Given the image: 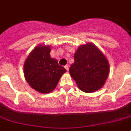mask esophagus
Instances as JSON below:
<instances>
[{
    "instance_id": "1",
    "label": "esophagus",
    "mask_w": 131,
    "mask_h": 131,
    "mask_svg": "<svg viewBox=\"0 0 131 131\" xmlns=\"http://www.w3.org/2000/svg\"><path fill=\"white\" fill-rule=\"evenodd\" d=\"M65 68H66V70H67V71H69V66H68V65H67V66H65Z\"/></svg>"
}]
</instances>
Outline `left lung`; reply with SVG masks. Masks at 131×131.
Returning a JSON list of instances; mask_svg holds the SVG:
<instances>
[{"label": "left lung", "mask_w": 131, "mask_h": 131, "mask_svg": "<svg viewBox=\"0 0 131 131\" xmlns=\"http://www.w3.org/2000/svg\"><path fill=\"white\" fill-rule=\"evenodd\" d=\"M74 60L70 73L79 89L93 93L102 88L109 76V63L97 47L91 42L79 46Z\"/></svg>", "instance_id": "1"}]
</instances>
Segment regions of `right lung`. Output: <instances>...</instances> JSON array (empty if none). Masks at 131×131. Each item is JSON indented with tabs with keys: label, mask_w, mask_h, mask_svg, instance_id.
Returning <instances> with one entry per match:
<instances>
[{
	"label": "right lung",
	"mask_w": 131,
	"mask_h": 131,
	"mask_svg": "<svg viewBox=\"0 0 131 131\" xmlns=\"http://www.w3.org/2000/svg\"><path fill=\"white\" fill-rule=\"evenodd\" d=\"M51 46L40 44L32 50L24 63L26 81L40 93H49L56 88L62 75L66 72L56 59L50 56Z\"/></svg>",
	"instance_id": "1"
}]
</instances>
